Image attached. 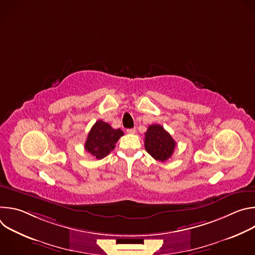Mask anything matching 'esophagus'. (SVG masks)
Returning <instances> with one entry per match:
<instances>
[{
    "instance_id": "34e87169",
    "label": "esophagus",
    "mask_w": 255,
    "mask_h": 255,
    "mask_svg": "<svg viewBox=\"0 0 255 255\" xmlns=\"http://www.w3.org/2000/svg\"><path fill=\"white\" fill-rule=\"evenodd\" d=\"M127 133H128V134H135V133H136V129H135V128L127 129Z\"/></svg>"
}]
</instances>
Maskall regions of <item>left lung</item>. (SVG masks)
Segmentation results:
<instances>
[{
	"mask_svg": "<svg viewBox=\"0 0 255 255\" xmlns=\"http://www.w3.org/2000/svg\"><path fill=\"white\" fill-rule=\"evenodd\" d=\"M175 144L173 138L161 125L152 124L145 132V149L154 159L161 162L171 157Z\"/></svg>",
	"mask_w": 255,
	"mask_h": 255,
	"instance_id": "obj_1",
	"label": "left lung"
}]
</instances>
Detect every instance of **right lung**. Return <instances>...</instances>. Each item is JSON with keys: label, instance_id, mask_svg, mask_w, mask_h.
<instances>
[{"label": "right lung", "instance_id": "1", "mask_svg": "<svg viewBox=\"0 0 255 255\" xmlns=\"http://www.w3.org/2000/svg\"><path fill=\"white\" fill-rule=\"evenodd\" d=\"M123 135L121 129H113L108 123L99 120L88 134L85 148L97 159H102L115 148V144Z\"/></svg>", "mask_w": 255, "mask_h": 255}]
</instances>
